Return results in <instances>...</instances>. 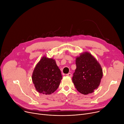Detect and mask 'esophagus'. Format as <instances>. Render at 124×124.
Here are the masks:
<instances>
[{
    "label": "esophagus",
    "mask_w": 124,
    "mask_h": 124,
    "mask_svg": "<svg viewBox=\"0 0 124 124\" xmlns=\"http://www.w3.org/2000/svg\"><path fill=\"white\" fill-rule=\"evenodd\" d=\"M66 75H67L68 77H70V78H71V77H72V74H71V73H68Z\"/></svg>",
    "instance_id": "esophagus-1"
}]
</instances>
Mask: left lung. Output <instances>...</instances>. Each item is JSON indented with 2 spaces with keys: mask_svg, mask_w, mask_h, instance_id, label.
Masks as SVG:
<instances>
[{
  "mask_svg": "<svg viewBox=\"0 0 124 124\" xmlns=\"http://www.w3.org/2000/svg\"><path fill=\"white\" fill-rule=\"evenodd\" d=\"M77 68L72 82L79 92L84 95L92 93L97 89L103 76L99 63L91 54L85 52L76 58Z\"/></svg>",
  "mask_w": 124,
  "mask_h": 124,
  "instance_id": "obj_1",
  "label": "left lung"
}]
</instances>
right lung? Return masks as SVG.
Segmentation results:
<instances>
[{"mask_svg": "<svg viewBox=\"0 0 124 124\" xmlns=\"http://www.w3.org/2000/svg\"><path fill=\"white\" fill-rule=\"evenodd\" d=\"M62 77L60 69L53 59L44 57L37 63L32 79L38 92L50 95L58 89Z\"/></svg>", "mask_w": 124, "mask_h": 124, "instance_id": "1", "label": "right lung"}]
</instances>
